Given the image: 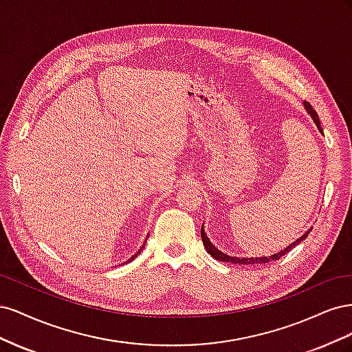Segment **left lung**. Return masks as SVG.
Instances as JSON below:
<instances>
[{"label":"left lung","instance_id":"left-lung-1","mask_svg":"<svg viewBox=\"0 0 352 352\" xmlns=\"http://www.w3.org/2000/svg\"><path fill=\"white\" fill-rule=\"evenodd\" d=\"M304 107H305V110H307V113L311 116V119H313V122L316 123V126H317V129L320 131V133H323V131H322V126H320V119H318V116H317V113L313 110V107L308 102H304ZM313 229V228H311ZM311 229L310 230H307L304 235L301 236V238H298L295 242H292V243H289L287 245L286 248H283L282 251H279V252H276V254H273V255H267V257H243V258H241V257H232V255H228V254H225V252H221L220 250H217L214 245L211 243V241L207 238V235H206V230H204V225H202V228H201V239H202V243H204V247H206V250H207V252L211 255L212 258H216V260H219V261H225V263H233V264H263V263H269V261H274V260H279L280 257H283V255L286 254V252H289L294 247H296L298 243H300L301 241H304L307 236H308V233L311 232Z\"/></svg>","mask_w":352,"mask_h":352}]
</instances>
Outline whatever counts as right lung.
<instances>
[{"mask_svg": "<svg viewBox=\"0 0 352 352\" xmlns=\"http://www.w3.org/2000/svg\"><path fill=\"white\" fill-rule=\"evenodd\" d=\"M144 247H145V243H144V245H142V247H141V248H140V250H138V251H136V254H133V255H132V257H131V258H129V260H127V261H126V263H124V264H127V263H131V261H132V260H135V258H136V257H138V254H141V251H142V248H144Z\"/></svg>", "mask_w": 352, "mask_h": 352, "instance_id": "add662e5", "label": "right lung"}]
</instances>
